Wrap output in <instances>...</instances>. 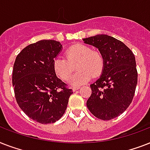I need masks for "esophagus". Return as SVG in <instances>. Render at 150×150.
<instances>
[{
  "label": "esophagus",
  "mask_w": 150,
  "mask_h": 150,
  "mask_svg": "<svg viewBox=\"0 0 150 150\" xmlns=\"http://www.w3.org/2000/svg\"><path fill=\"white\" fill-rule=\"evenodd\" d=\"M79 88H80L79 86H74V87H72L73 92H75V91H76V90H78V89H79Z\"/></svg>",
  "instance_id": "obj_1"
}]
</instances>
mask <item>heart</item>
Segmentation results:
<instances>
[{
	"instance_id": "obj_1",
	"label": "heart",
	"mask_w": 150,
	"mask_h": 150,
	"mask_svg": "<svg viewBox=\"0 0 150 150\" xmlns=\"http://www.w3.org/2000/svg\"><path fill=\"white\" fill-rule=\"evenodd\" d=\"M65 57H57L53 62V68L56 75L66 81L70 78L75 68L79 70L69 79L73 86H80L90 80L92 75L96 77L102 72L104 60L102 54L87 45L77 43L65 51Z\"/></svg>"
}]
</instances>
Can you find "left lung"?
Returning <instances> with one entry per match:
<instances>
[{
	"mask_svg": "<svg viewBox=\"0 0 150 150\" xmlns=\"http://www.w3.org/2000/svg\"><path fill=\"white\" fill-rule=\"evenodd\" d=\"M83 41L98 48L104 60L102 75L90 85L87 107L97 118L109 121L122 114L132 101L138 81L135 55L125 43L107 35Z\"/></svg>",
	"mask_w": 150,
	"mask_h": 150,
	"instance_id": "1",
	"label": "left lung"
}]
</instances>
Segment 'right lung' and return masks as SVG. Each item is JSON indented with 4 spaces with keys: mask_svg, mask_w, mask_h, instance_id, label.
<instances>
[{
    "mask_svg": "<svg viewBox=\"0 0 150 150\" xmlns=\"http://www.w3.org/2000/svg\"><path fill=\"white\" fill-rule=\"evenodd\" d=\"M61 48V43L53 40L38 41L25 47L14 63L12 84L16 101L27 116L40 124L58 121L73 93L53 68Z\"/></svg>",
    "mask_w": 150,
    "mask_h": 150,
    "instance_id": "1",
    "label": "right lung"
}]
</instances>
